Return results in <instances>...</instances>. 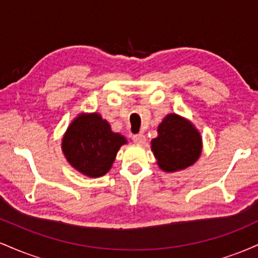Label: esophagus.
Segmentation results:
<instances>
[{"label": "esophagus", "instance_id": "1", "mask_svg": "<svg viewBox=\"0 0 258 258\" xmlns=\"http://www.w3.org/2000/svg\"><path fill=\"white\" fill-rule=\"evenodd\" d=\"M132 141L137 144H143L146 142V136L143 133H138V135H133Z\"/></svg>", "mask_w": 258, "mask_h": 258}]
</instances>
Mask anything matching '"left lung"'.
I'll use <instances>...</instances> for the list:
<instances>
[{
    "label": "left lung",
    "mask_w": 258,
    "mask_h": 258,
    "mask_svg": "<svg viewBox=\"0 0 258 258\" xmlns=\"http://www.w3.org/2000/svg\"><path fill=\"white\" fill-rule=\"evenodd\" d=\"M158 133V137L152 141V150L160 168L166 172L190 166L200 156L199 132L178 115H167L160 123Z\"/></svg>",
    "instance_id": "8db88e82"
}]
</instances>
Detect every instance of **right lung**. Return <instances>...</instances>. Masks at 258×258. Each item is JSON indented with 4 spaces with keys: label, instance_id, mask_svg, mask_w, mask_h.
I'll use <instances>...</instances> for the list:
<instances>
[{
    "label": "right lung",
    "instance_id": "1",
    "mask_svg": "<svg viewBox=\"0 0 258 258\" xmlns=\"http://www.w3.org/2000/svg\"><path fill=\"white\" fill-rule=\"evenodd\" d=\"M125 137L111 132L98 114L80 115L63 138L64 155L73 167L88 177H100L110 170Z\"/></svg>",
    "mask_w": 258,
    "mask_h": 258
}]
</instances>
